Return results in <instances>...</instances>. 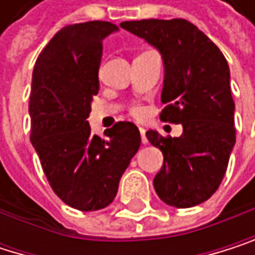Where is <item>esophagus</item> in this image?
I'll return each instance as SVG.
<instances>
[{
    "label": "esophagus",
    "mask_w": 255,
    "mask_h": 255,
    "mask_svg": "<svg viewBox=\"0 0 255 255\" xmlns=\"http://www.w3.org/2000/svg\"><path fill=\"white\" fill-rule=\"evenodd\" d=\"M139 133H141V142L142 144H147V136H145V129L139 128Z\"/></svg>",
    "instance_id": "obj_1"
}]
</instances>
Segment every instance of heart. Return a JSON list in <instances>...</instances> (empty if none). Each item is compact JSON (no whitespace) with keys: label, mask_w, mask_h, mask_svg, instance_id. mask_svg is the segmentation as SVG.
I'll return each instance as SVG.
<instances>
[{"label":"heart","mask_w":255,"mask_h":255,"mask_svg":"<svg viewBox=\"0 0 255 255\" xmlns=\"http://www.w3.org/2000/svg\"><path fill=\"white\" fill-rule=\"evenodd\" d=\"M142 114H144V110H142L141 107H138V105H136V107H133V108H132V116H135V117H141Z\"/></svg>","instance_id":"heart-1"}]
</instances>
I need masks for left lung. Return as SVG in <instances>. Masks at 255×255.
Listing matches in <instances>:
<instances>
[{
	"instance_id": "obj_1",
	"label": "left lung",
	"mask_w": 255,
	"mask_h": 255,
	"mask_svg": "<svg viewBox=\"0 0 255 255\" xmlns=\"http://www.w3.org/2000/svg\"><path fill=\"white\" fill-rule=\"evenodd\" d=\"M162 54L165 66L161 120L183 126L179 138L147 130L164 154L153 186L164 203L192 207L209 200L224 179L236 142L230 69L219 48L186 19L120 23Z\"/></svg>"
}]
</instances>
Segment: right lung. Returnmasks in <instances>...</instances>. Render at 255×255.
<instances>
[{"mask_svg": "<svg viewBox=\"0 0 255 255\" xmlns=\"http://www.w3.org/2000/svg\"><path fill=\"white\" fill-rule=\"evenodd\" d=\"M117 29L107 20L63 26L39 54L31 81V135L52 191L70 207L91 212L116 198L119 182L139 148L130 122L116 123L108 139L87 122L99 93L104 39Z\"/></svg>", "mask_w": 255, "mask_h": 255, "instance_id": "right-lung-1", "label": "right lung"}]
</instances>
